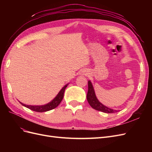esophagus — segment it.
<instances>
[{"label":"esophagus","mask_w":152,"mask_h":152,"mask_svg":"<svg viewBox=\"0 0 152 152\" xmlns=\"http://www.w3.org/2000/svg\"><path fill=\"white\" fill-rule=\"evenodd\" d=\"M80 74L83 75H88V72H87V71H86V70H83L82 72Z\"/></svg>","instance_id":"obj_1"}]
</instances>
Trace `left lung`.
Returning a JSON list of instances; mask_svg holds the SVG:
<instances>
[{
  "label": "left lung",
  "instance_id": "8db88e82",
  "mask_svg": "<svg viewBox=\"0 0 152 152\" xmlns=\"http://www.w3.org/2000/svg\"><path fill=\"white\" fill-rule=\"evenodd\" d=\"M87 102H88V103L91 105V107L93 108L98 110V111L103 112L104 113H115L118 112L117 110L107 107L106 106L103 105L102 103H101L99 102L95 95L93 86L92 85L91 81H88V91H87Z\"/></svg>",
  "mask_w": 152,
  "mask_h": 152
}]
</instances>
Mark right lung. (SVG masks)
Instances as JSON below:
<instances>
[{
    "mask_svg": "<svg viewBox=\"0 0 152 152\" xmlns=\"http://www.w3.org/2000/svg\"><path fill=\"white\" fill-rule=\"evenodd\" d=\"M68 84L64 86L61 90L59 92V93L58 95L56 96L52 102H50L47 104L42 105V106H32V105H27L23 103H22L20 102L22 105H23L24 107L28 108L33 111L37 112H47L49 111V110H51L53 109H54L55 108H56L58 106L59 104V103H61L63 98V96H64V93H65V91L66 87H67Z\"/></svg>",
    "mask_w": 152,
    "mask_h": 152,
    "instance_id": "1",
    "label": "right lung"
}]
</instances>
